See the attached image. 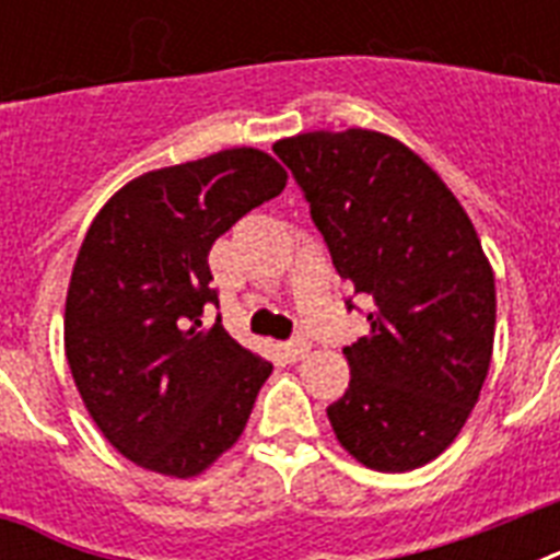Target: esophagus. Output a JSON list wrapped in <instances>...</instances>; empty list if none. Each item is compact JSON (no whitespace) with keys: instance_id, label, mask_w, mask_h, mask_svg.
<instances>
[{"instance_id":"34e87169","label":"esophagus","mask_w":560,"mask_h":560,"mask_svg":"<svg viewBox=\"0 0 560 560\" xmlns=\"http://www.w3.org/2000/svg\"><path fill=\"white\" fill-rule=\"evenodd\" d=\"M281 349H284V354H288L290 360H302L307 351H311V342H307L305 337H293V340L284 342Z\"/></svg>"}]
</instances>
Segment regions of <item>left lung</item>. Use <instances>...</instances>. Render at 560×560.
I'll list each match as a JSON object with an SVG mask.
<instances>
[{
    "mask_svg": "<svg viewBox=\"0 0 560 560\" xmlns=\"http://www.w3.org/2000/svg\"><path fill=\"white\" fill-rule=\"evenodd\" d=\"M272 151L311 202L337 272L374 302L366 337L342 349L351 381L328 407L337 442L372 470L421 468L459 435L491 366L494 270L477 229L392 136L314 130Z\"/></svg>",
    "mask_w": 560,
    "mask_h": 560,
    "instance_id": "8db88e82",
    "label": "left lung"
}]
</instances>
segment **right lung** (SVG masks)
<instances>
[{"instance_id": "right-lung-1", "label": "right lung", "mask_w": 560, "mask_h": 560, "mask_svg": "<svg viewBox=\"0 0 560 560\" xmlns=\"http://www.w3.org/2000/svg\"><path fill=\"white\" fill-rule=\"evenodd\" d=\"M288 171L232 148L148 171L86 229L66 293L74 386L113 447L165 477H197L241 439L272 363L220 325L209 249L246 211L279 197Z\"/></svg>"}]
</instances>
